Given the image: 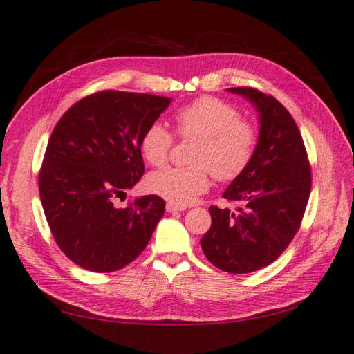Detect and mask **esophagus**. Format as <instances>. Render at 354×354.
Returning a JSON list of instances; mask_svg holds the SVG:
<instances>
[{
	"instance_id": "34e87169",
	"label": "esophagus",
	"mask_w": 354,
	"mask_h": 354,
	"mask_svg": "<svg viewBox=\"0 0 354 354\" xmlns=\"http://www.w3.org/2000/svg\"><path fill=\"white\" fill-rule=\"evenodd\" d=\"M167 211L168 212H182V211H186V207L185 206L172 205V203H167Z\"/></svg>"
}]
</instances>
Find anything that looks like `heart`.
<instances>
[{"label": "heart", "instance_id": "b5f03b06", "mask_svg": "<svg viewBox=\"0 0 354 354\" xmlns=\"http://www.w3.org/2000/svg\"><path fill=\"white\" fill-rule=\"evenodd\" d=\"M180 137H197L189 167L165 168L151 174L147 186L169 203L186 206L209 186V174L220 182L240 177L255 156L258 131L252 122L241 119L234 105L212 96H201L180 106L174 114ZM174 136L158 122L145 128L139 140L143 158L151 167L167 163Z\"/></svg>", "mask_w": 354, "mask_h": 354}]
</instances>
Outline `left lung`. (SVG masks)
Returning a JSON list of instances; mask_svg holds the SVG:
<instances>
[{
  "instance_id": "obj_1",
  "label": "left lung",
  "mask_w": 354,
  "mask_h": 354,
  "mask_svg": "<svg viewBox=\"0 0 354 354\" xmlns=\"http://www.w3.org/2000/svg\"><path fill=\"white\" fill-rule=\"evenodd\" d=\"M229 91L255 105L261 127L248 169L223 194L236 209L209 207L212 225L200 244L215 268L250 273L275 261L297 235L312 169L297 122L283 104L249 86Z\"/></svg>"
}]
</instances>
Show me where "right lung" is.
<instances>
[{
  "label": "right lung",
  "mask_w": 354,
  "mask_h": 354,
  "mask_svg": "<svg viewBox=\"0 0 354 354\" xmlns=\"http://www.w3.org/2000/svg\"><path fill=\"white\" fill-rule=\"evenodd\" d=\"M169 97L105 90L79 100L57 122L39 171V196L59 249L81 268L116 272L147 248L165 214L158 196L127 191L145 172L139 140Z\"/></svg>",
  "instance_id": "obj_1"
}]
</instances>
